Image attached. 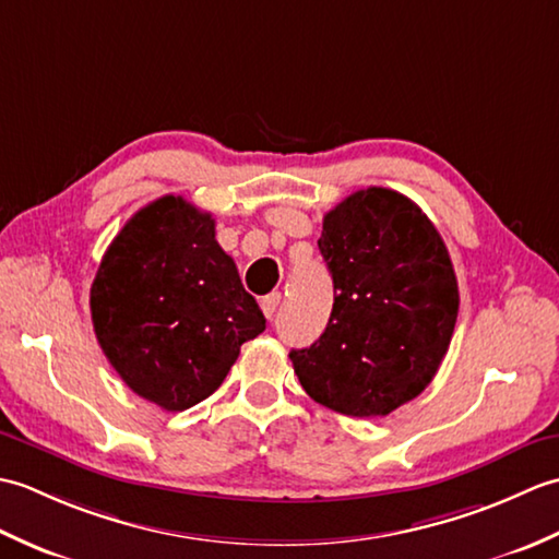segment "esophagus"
Returning a JSON list of instances; mask_svg holds the SVG:
<instances>
[{"instance_id":"obj_1","label":"esophagus","mask_w":559,"mask_h":559,"mask_svg":"<svg viewBox=\"0 0 559 559\" xmlns=\"http://www.w3.org/2000/svg\"><path fill=\"white\" fill-rule=\"evenodd\" d=\"M281 305V293H269L266 298H261V310H264L266 319H273V314H276Z\"/></svg>"}]
</instances>
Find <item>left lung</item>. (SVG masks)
I'll list each match as a JSON object with an SVG mask.
<instances>
[{
	"mask_svg": "<svg viewBox=\"0 0 559 559\" xmlns=\"http://www.w3.org/2000/svg\"><path fill=\"white\" fill-rule=\"evenodd\" d=\"M334 310L310 348L290 350L302 389L350 418H382L432 382L459 314L444 240L418 204L367 187L324 216L317 240Z\"/></svg>",
	"mask_w": 559,
	"mask_h": 559,
	"instance_id": "obj_1",
	"label": "left lung"
}]
</instances>
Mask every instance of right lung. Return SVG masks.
<instances>
[{
  "instance_id": "1",
  "label": "right lung",
  "mask_w": 559,
  "mask_h": 559,
  "mask_svg": "<svg viewBox=\"0 0 559 559\" xmlns=\"http://www.w3.org/2000/svg\"><path fill=\"white\" fill-rule=\"evenodd\" d=\"M93 331L124 384L165 411L216 391L245 341L266 329L216 221L182 197L136 211L91 286Z\"/></svg>"
}]
</instances>
